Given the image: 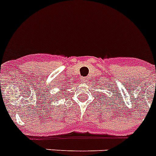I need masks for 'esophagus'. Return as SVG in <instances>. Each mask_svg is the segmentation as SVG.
<instances>
[{"instance_id":"1","label":"esophagus","mask_w":156,"mask_h":156,"mask_svg":"<svg viewBox=\"0 0 156 156\" xmlns=\"http://www.w3.org/2000/svg\"><path fill=\"white\" fill-rule=\"evenodd\" d=\"M88 80H89V78H87V77H83V78H82V82H88Z\"/></svg>"}]
</instances>
